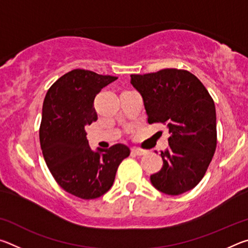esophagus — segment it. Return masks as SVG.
Returning a JSON list of instances; mask_svg holds the SVG:
<instances>
[{"label":"esophagus","mask_w":248,"mask_h":248,"mask_svg":"<svg viewBox=\"0 0 248 248\" xmlns=\"http://www.w3.org/2000/svg\"><path fill=\"white\" fill-rule=\"evenodd\" d=\"M131 153H132V154H134V155H138V156H142V155H144L146 152H145L144 150L133 148V149H131Z\"/></svg>","instance_id":"34e87169"}]
</instances>
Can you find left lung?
Masks as SVG:
<instances>
[{"mask_svg":"<svg viewBox=\"0 0 248 248\" xmlns=\"http://www.w3.org/2000/svg\"><path fill=\"white\" fill-rule=\"evenodd\" d=\"M134 89L143 98L148 123L169 129V148L161 152L163 166L150 176L166 195L191 190L207 171L217 148L215 102L198 78L186 70L163 69L131 74Z\"/></svg>","mask_w":248,"mask_h":248,"instance_id":"left-lung-1","label":"left lung"}]
</instances>
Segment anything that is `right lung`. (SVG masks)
Wrapping results in <instances>:
<instances>
[{"label": "right lung", "mask_w": 248, "mask_h": 248, "mask_svg": "<svg viewBox=\"0 0 248 248\" xmlns=\"http://www.w3.org/2000/svg\"><path fill=\"white\" fill-rule=\"evenodd\" d=\"M117 78L75 69L58 78L44 100L39 139L46 164L60 187L78 198L106 194L130 154L121 143L94 152L86 139L85 127L97 120L96 95Z\"/></svg>", "instance_id": "obj_1"}]
</instances>
